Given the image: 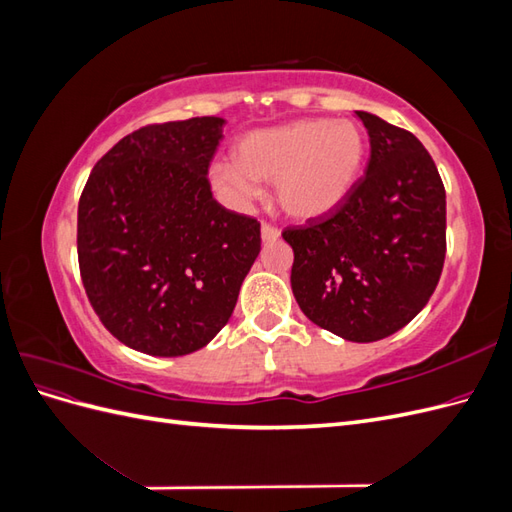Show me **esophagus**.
Here are the masks:
<instances>
[{
  "instance_id": "esophagus-1",
  "label": "esophagus",
  "mask_w": 512,
  "mask_h": 512,
  "mask_svg": "<svg viewBox=\"0 0 512 512\" xmlns=\"http://www.w3.org/2000/svg\"><path fill=\"white\" fill-rule=\"evenodd\" d=\"M260 237H262V241H265V243L277 241V239H280V230L273 228L271 224H262L260 226Z\"/></svg>"
}]
</instances>
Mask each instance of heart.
I'll return each instance as SVG.
<instances>
[{"label": "heart", "instance_id": "1", "mask_svg": "<svg viewBox=\"0 0 512 512\" xmlns=\"http://www.w3.org/2000/svg\"><path fill=\"white\" fill-rule=\"evenodd\" d=\"M367 138L352 119H301L254 130L237 145V162L211 164V183L237 205L252 203L260 183L294 220H318L352 192L365 162Z\"/></svg>", "mask_w": 512, "mask_h": 512}]
</instances>
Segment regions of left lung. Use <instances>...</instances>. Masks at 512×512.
Listing matches in <instances>:
<instances>
[{"label":"left lung","mask_w":512,"mask_h":512,"mask_svg":"<svg viewBox=\"0 0 512 512\" xmlns=\"http://www.w3.org/2000/svg\"><path fill=\"white\" fill-rule=\"evenodd\" d=\"M369 134L365 177L335 211L282 232L301 312L348 342H378L427 305L446 254V194L423 143L356 111Z\"/></svg>","instance_id":"1"}]
</instances>
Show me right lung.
Masks as SVG:
<instances>
[{"instance_id":"add662e5","label":"right lung","mask_w":512,"mask_h":512,"mask_svg":"<svg viewBox=\"0 0 512 512\" xmlns=\"http://www.w3.org/2000/svg\"><path fill=\"white\" fill-rule=\"evenodd\" d=\"M222 117L136 130L98 160L79 203V267L91 307L151 356L205 348L230 320L260 252V224L222 207L209 164Z\"/></svg>"}]
</instances>
